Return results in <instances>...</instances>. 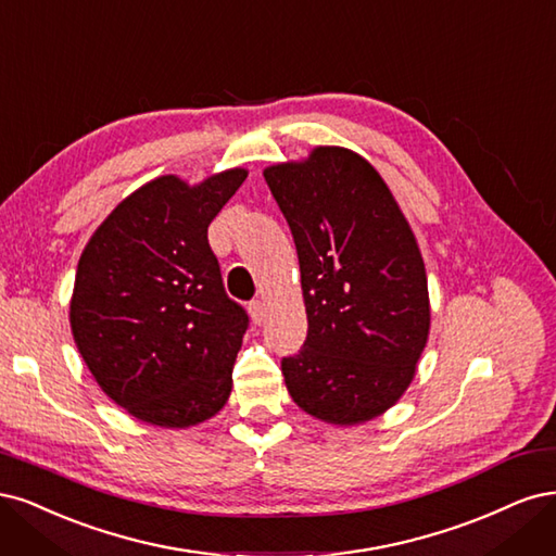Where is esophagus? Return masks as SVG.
Instances as JSON below:
<instances>
[{"mask_svg":"<svg viewBox=\"0 0 556 556\" xmlns=\"http://www.w3.org/2000/svg\"><path fill=\"white\" fill-rule=\"evenodd\" d=\"M249 312H252L254 324H263V318H265V302H263V300H254L252 304H249Z\"/></svg>","mask_w":556,"mask_h":556,"instance_id":"1","label":"esophagus"}]
</instances>
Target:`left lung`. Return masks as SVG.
<instances>
[{
	"instance_id": "left-lung-1",
	"label": "left lung",
	"mask_w": 556,
	"mask_h": 556,
	"mask_svg": "<svg viewBox=\"0 0 556 556\" xmlns=\"http://www.w3.org/2000/svg\"><path fill=\"white\" fill-rule=\"evenodd\" d=\"M291 226L307 342L283 357L293 402L349 427L395 406L429 337L420 247L395 195L365 156L318 146L307 159L263 170Z\"/></svg>"
}]
</instances>
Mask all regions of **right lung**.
I'll return each mask as SVG.
<instances>
[{"label":"right lung","instance_id":"obj_1","mask_svg":"<svg viewBox=\"0 0 556 556\" xmlns=\"http://www.w3.org/2000/svg\"><path fill=\"white\" fill-rule=\"evenodd\" d=\"M244 168L199 185L161 175L129 193L85 244L68 320L99 388L134 418L185 429L230 397L249 318L222 283L207 226Z\"/></svg>","mask_w":556,"mask_h":556}]
</instances>
